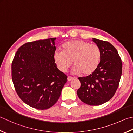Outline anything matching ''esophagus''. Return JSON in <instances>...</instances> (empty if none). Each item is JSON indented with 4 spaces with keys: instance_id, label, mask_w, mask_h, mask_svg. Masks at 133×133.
<instances>
[{
    "instance_id": "esophagus-1",
    "label": "esophagus",
    "mask_w": 133,
    "mask_h": 133,
    "mask_svg": "<svg viewBox=\"0 0 133 133\" xmlns=\"http://www.w3.org/2000/svg\"><path fill=\"white\" fill-rule=\"evenodd\" d=\"M74 77H71V76H68V81H69V82H70V81H72V80H74Z\"/></svg>"
}]
</instances>
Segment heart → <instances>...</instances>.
Listing matches in <instances>:
<instances>
[{
  "instance_id": "b5f03b06",
  "label": "heart",
  "mask_w": 133,
  "mask_h": 133,
  "mask_svg": "<svg viewBox=\"0 0 133 133\" xmlns=\"http://www.w3.org/2000/svg\"><path fill=\"white\" fill-rule=\"evenodd\" d=\"M101 57V50L96 44L82 40H73L62 45V51L56 50L53 55L54 61L62 72H66L72 65L75 66L72 73L90 75L96 71Z\"/></svg>"
}]
</instances>
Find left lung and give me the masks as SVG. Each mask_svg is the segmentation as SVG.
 Segmentation results:
<instances>
[{
    "mask_svg": "<svg viewBox=\"0 0 133 133\" xmlns=\"http://www.w3.org/2000/svg\"><path fill=\"white\" fill-rule=\"evenodd\" d=\"M101 50V57L96 71L79 77L80 99L90 105H99L111 99L118 88L122 73V62L115 47L108 42L93 38Z\"/></svg>",
    "mask_w": 133,
    "mask_h": 133,
    "instance_id": "obj_1",
    "label": "left lung"
}]
</instances>
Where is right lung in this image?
Instances as JSON below:
<instances>
[{"mask_svg": "<svg viewBox=\"0 0 133 133\" xmlns=\"http://www.w3.org/2000/svg\"><path fill=\"white\" fill-rule=\"evenodd\" d=\"M56 38L28 42L18 49L11 64L15 90L25 103L47 109L58 101L67 76L57 68L53 55Z\"/></svg>", "mask_w": 133, "mask_h": 133, "instance_id": "obj_1", "label": "right lung"}]
</instances>
